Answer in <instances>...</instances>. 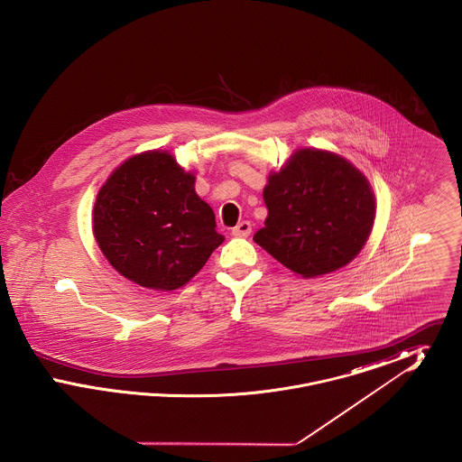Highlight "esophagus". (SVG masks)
I'll use <instances>...</instances> for the list:
<instances>
[{
    "mask_svg": "<svg viewBox=\"0 0 462 462\" xmlns=\"http://www.w3.org/2000/svg\"><path fill=\"white\" fill-rule=\"evenodd\" d=\"M251 223L249 221H241L237 226L232 228V236L234 237H247L251 234Z\"/></svg>",
    "mask_w": 462,
    "mask_h": 462,
    "instance_id": "esophagus-1",
    "label": "esophagus"
}]
</instances>
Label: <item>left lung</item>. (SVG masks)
Masks as SVG:
<instances>
[{
    "label": "left lung",
    "mask_w": 462,
    "mask_h": 462,
    "mask_svg": "<svg viewBox=\"0 0 462 462\" xmlns=\"http://www.w3.org/2000/svg\"><path fill=\"white\" fill-rule=\"evenodd\" d=\"M268 209L253 241L296 275H326L355 260L371 236L375 198L350 161L298 149L264 185Z\"/></svg>",
    "instance_id": "1"
}]
</instances>
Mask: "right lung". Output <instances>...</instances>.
Wrapping results in <instances>:
<instances>
[{"instance_id":"1","label":"right lung","mask_w":462,"mask_h":462,"mask_svg":"<svg viewBox=\"0 0 462 462\" xmlns=\"http://www.w3.org/2000/svg\"><path fill=\"white\" fill-rule=\"evenodd\" d=\"M93 236L104 256L138 286H185L225 241L196 176L166 151L133 155L110 173L93 206Z\"/></svg>"}]
</instances>
